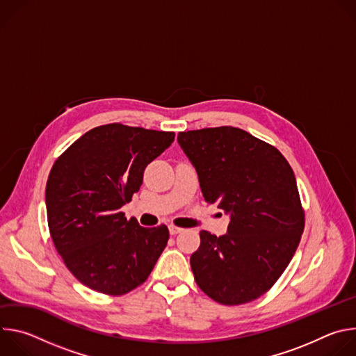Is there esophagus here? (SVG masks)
Returning <instances> with one entry per match:
<instances>
[{
  "label": "esophagus",
  "instance_id": "obj_1",
  "mask_svg": "<svg viewBox=\"0 0 356 356\" xmlns=\"http://www.w3.org/2000/svg\"><path fill=\"white\" fill-rule=\"evenodd\" d=\"M183 229L181 228H179V227H176V225H169V232H170V235H176V234H180Z\"/></svg>",
  "mask_w": 356,
  "mask_h": 356
}]
</instances>
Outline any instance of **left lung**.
<instances>
[{"label":"left lung","mask_w":356,"mask_h":356,"mask_svg":"<svg viewBox=\"0 0 356 356\" xmlns=\"http://www.w3.org/2000/svg\"><path fill=\"white\" fill-rule=\"evenodd\" d=\"M202 197L229 216L225 235L200 232L190 258L195 283L236 306L268 291L290 264L304 229L294 173L280 152L234 127L180 132Z\"/></svg>","instance_id":"8db88e82"}]
</instances>
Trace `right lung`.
Segmentation results:
<instances>
[{
	"mask_svg": "<svg viewBox=\"0 0 356 356\" xmlns=\"http://www.w3.org/2000/svg\"><path fill=\"white\" fill-rule=\"evenodd\" d=\"M173 140L175 132L110 124L86 132L55 162L44 191L49 229L84 286L121 296L154 269L168 227L143 228L120 210L139 190L147 163Z\"/></svg>",
	"mask_w": 356,
	"mask_h": 356,
	"instance_id": "1",
	"label": "right lung"
}]
</instances>
